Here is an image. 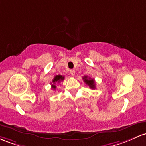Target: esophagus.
I'll use <instances>...</instances> for the list:
<instances>
[{
  "label": "esophagus",
  "instance_id": "34e87169",
  "mask_svg": "<svg viewBox=\"0 0 146 146\" xmlns=\"http://www.w3.org/2000/svg\"><path fill=\"white\" fill-rule=\"evenodd\" d=\"M70 73L72 76H74L75 74H76V71H75V70H70Z\"/></svg>",
  "mask_w": 146,
  "mask_h": 146
}]
</instances>
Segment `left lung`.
Masks as SVG:
<instances>
[{
    "label": "left lung",
    "instance_id": "obj_1",
    "mask_svg": "<svg viewBox=\"0 0 146 146\" xmlns=\"http://www.w3.org/2000/svg\"><path fill=\"white\" fill-rule=\"evenodd\" d=\"M83 80H84V82L87 84L88 86H89V87L91 89H95L96 88V84H95V81H94V79H91V78L89 77L88 78L87 76H84L83 77Z\"/></svg>",
    "mask_w": 146,
    "mask_h": 146
}]
</instances>
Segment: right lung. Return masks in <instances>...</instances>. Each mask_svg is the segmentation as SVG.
<instances>
[{
	"label": "right lung",
	"mask_w": 146,
	"mask_h": 146,
	"mask_svg": "<svg viewBox=\"0 0 146 146\" xmlns=\"http://www.w3.org/2000/svg\"><path fill=\"white\" fill-rule=\"evenodd\" d=\"M64 80V77L61 76V75H57V76H55L54 79L52 80V83H53V84L51 83V84H52V85H51V86H52V89H56V86L55 85V83L60 82L61 81H63Z\"/></svg>",
	"instance_id": "right-lung-1"
}]
</instances>
